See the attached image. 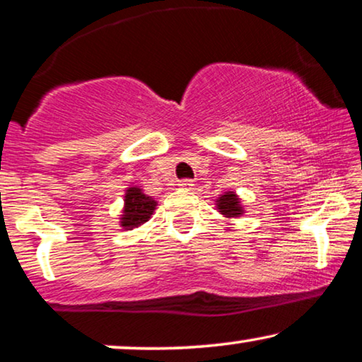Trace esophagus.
Instances as JSON below:
<instances>
[{
  "label": "esophagus",
  "mask_w": 362,
  "mask_h": 362,
  "mask_svg": "<svg viewBox=\"0 0 362 362\" xmlns=\"http://www.w3.org/2000/svg\"><path fill=\"white\" fill-rule=\"evenodd\" d=\"M177 186L182 187V189H191V187L194 186V182H192V180H181Z\"/></svg>",
  "instance_id": "1"
}]
</instances>
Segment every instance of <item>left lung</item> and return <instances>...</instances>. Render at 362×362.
<instances>
[{
    "instance_id": "obj_1",
    "label": "left lung",
    "mask_w": 362,
    "mask_h": 362,
    "mask_svg": "<svg viewBox=\"0 0 362 362\" xmlns=\"http://www.w3.org/2000/svg\"><path fill=\"white\" fill-rule=\"evenodd\" d=\"M217 211L227 218H238L245 214V209L242 206V201L235 194V191H227L220 194V197L216 201Z\"/></svg>"
}]
</instances>
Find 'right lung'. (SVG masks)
Returning a JSON list of instances; mask_svg holds the SVG:
<instances>
[{"instance_id": "right-lung-1", "label": "right lung", "mask_w": 362, "mask_h": 362, "mask_svg": "<svg viewBox=\"0 0 362 362\" xmlns=\"http://www.w3.org/2000/svg\"><path fill=\"white\" fill-rule=\"evenodd\" d=\"M156 209V201L146 196L139 186H130L125 189L124 209L120 216V227L124 230H134L148 222Z\"/></svg>"}]
</instances>
